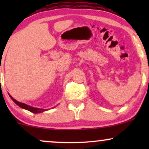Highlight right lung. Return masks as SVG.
<instances>
[{"label": "right lung", "instance_id": "1", "mask_svg": "<svg viewBox=\"0 0 149 149\" xmlns=\"http://www.w3.org/2000/svg\"><path fill=\"white\" fill-rule=\"evenodd\" d=\"M10 98L13 100V102H14L16 104H17L19 107L22 108V109H26V110L29 111L33 113H41V112H43V111H47V109H38V108H34V107H31V106L27 105V104H25L24 103H21V102H19L16 100H15V99L13 98V97H12L11 95H10Z\"/></svg>", "mask_w": 149, "mask_h": 149}]
</instances>
